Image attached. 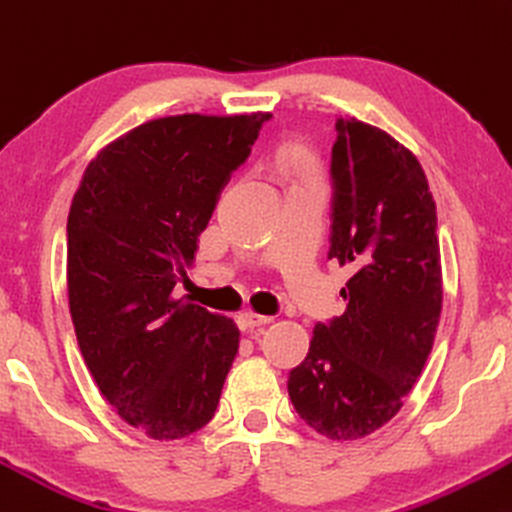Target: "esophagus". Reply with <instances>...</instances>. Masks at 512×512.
I'll list each match as a JSON object with an SVG mask.
<instances>
[{
  "label": "esophagus",
  "instance_id": "34e87169",
  "mask_svg": "<svg viewBox=\"0 0 512 512\" xmlns=\"http://www.w3.org/2000/svg\"><path fill=\"white\" fill-rule=\"evenodd\" d=\"M269 322H272V317L255 315V312H243V315H238V326L243 331H250V329H255V326H262V324H269Z\"/></svg>",
  "mask_w": 512,
  "mask_h": 512
}]
</instances>
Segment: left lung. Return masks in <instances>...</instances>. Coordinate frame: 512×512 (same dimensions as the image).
Segmentation results:
<instances>
[{
    "instance_id": "8db88e82",
    "label": "left lung",
    "mask_w": 512,
    "mask_h": 512,
    "mask_svg": "<svg viewBox=\"0 0 512 512\" xmlns=\"http://www.w3.org/2000/svg\"><path fill=\"white\" fill-rule=\"evenodd\" d=\"M331 188L329 260L355 274L341 288L346 312L315 324L288 396L315 432L353 441L403 408L432 353L441 252L427 176L389 133L338 116Z\"/></svg>"
}]
</instances>
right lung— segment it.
<instances>
[{"label": "right lung", "instance_id": "add662e5", "mask_svg": "<svg viewBox=\"0 0 512 512\" xmlns=\"http://www.w3.org/2000/svg\"><path fill=\"white\" fill-rule=\"evenodd\" d=\"M269 116L147 121L104 147L73 195L66 281L80 353L109 405L152 439L205 427L238 353L233 319L174 288Z\"/></svg>", "mask_w": 512, "mask_h": 512}]
</instances>
